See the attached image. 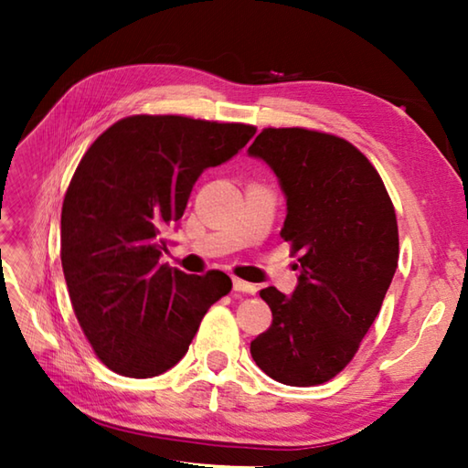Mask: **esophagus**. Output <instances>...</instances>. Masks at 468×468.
I'll use <instances>...</instances> for the list:
<instances>
[{
	"instance_id": "obj_1",
	"label": "esophagus",
	"mask_w": 468,
	"mask_h": 468,
	"mask_svg": "<svg viewBox=\"0 0 468 468\" xmlns=\"http://www.w3.org/2000/svg\"><path fill=\"white\" fill-rule=\"evenodd\" d=\"M233 290H235V292H241V293H250V295H253V293L257 292V285H253V283H247V282L239 280V277H235V280H233Z\"/></svg>"
}]
</instances>
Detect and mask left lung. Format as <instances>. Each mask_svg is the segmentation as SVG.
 I'll use <instances>...</instances> for the list:
<instances>
[{
  "instance_id": "1",
  "label": "left lung",
  "mask_w": 468,
  "mask_h": 468,
  "mask_svg": "<svg viewBox=\"0 0 468 468\" xmlns=\"http://www.w3.org/2000/svg\"><path fill=\"white\" fill-rule=\"evenodd\" d=\"M273 168L287 198L282 239L300 261L287 297L260 292L270 330L251 356L273 380L317 386L352 362L399 265V223L382 176L357 148L310 128H263L250 146Z\"/></svg>"
}]
</instances>
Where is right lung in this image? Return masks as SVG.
I'll return each mask as SVG.
<instances>
[{
  "label": "right lung",
  "mask_w": 468,
  "mask_h": 468,
  "mask_svg": "<svg viewBox=\"0 0 468 468\" xmlns=\"http://www.w3.org/2000/svg\"><path fill=\"white\" fill-rule=\"evenodd\" d=\"M257 128L178 114H134L84 153L62 205L64 277L86 340L112 372L153 378L181 360L231 277L161 263L205 168L235 156Z\"/></svg>",
  "instance_id": "1"
}]
</instances>
